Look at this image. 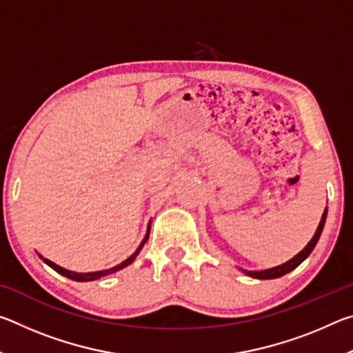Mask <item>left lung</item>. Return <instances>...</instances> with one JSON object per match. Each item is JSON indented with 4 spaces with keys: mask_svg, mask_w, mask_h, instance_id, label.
<instances>
[{
    "mask_svg": "<svg viewBox=\"0 0 353 353\" xmlns=\"http://www.w3.org/2000/svg\"><path fill=\"white\" fill-rule=\"evenodd\" d=\"M325 218H327V210L322 213V218H321V223L318 225V230H316L314 236L310 240V243L307 244L305 248H303V250H301L294 259H291L290 261L283 263V265L280 266H276V268H271V270H265V271H246L244 270V272L248 274V276L254 277V279H261V280H266V279H277V277H282L285 276L286 272H290L292 270H296V268L301 265V263L307 259V256L312 254V250L314 249L316 243H318L319 236L322 234V229H324V224H325Z\"/></svg>",
    "mask_w": 353,
    "mask_h": 353,
    "instance_id": "obj_1",
    "label": "left lung"
}]
</instances>
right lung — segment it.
<instances>
[{
    "mask_svg": "<svg viewBox=\"0 0 353 353\" xmlns=\"http://www.w3.org/2000/svg\"><path fill=\"white\" fill-rule=\"evenodd\" d=\"M148 236H149V229H148V234H146V236H145V240L141 241V244L139 246V249L135 250V252L129 256L128 260H124L123 263H119L118 266H115V268H110V270H105V271H97V272H85V274H82V272H73V271H68V270H63V268H61V266H57L56 263H52V261H50V260H46V259H43V261L46 263V265H50L52 270L54 271H57L59 274H62V276H65V277H68V279H71V280H77V282H90V280H97V279H99V277H104V276H109V274H113V272H117V271H119V270H123V268H126L128 265H130V263H132L134 260H135V256L139 255V252L141 250V248H143V244H145L146 241H148Z\"/></svg>",
    "mask_w": 353,
    "mask_h": 353,
    "instance_id": "obj_1",
    "label": "right lung"
}]
</instances>
